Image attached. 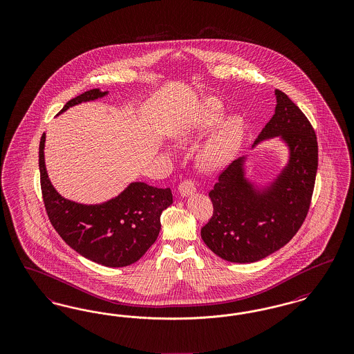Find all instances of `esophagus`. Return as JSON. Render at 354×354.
<instances>
[{"mask_svg":"<svg viewBox=\"0 0 354 354\" xmlns=\"http://www.w3.org/2000/svg\"><path fill=\"white\" fill-rule=\"evenodd\" d=\"M195 191H196V187L194 185V182L189 180V179L183 180V182L180 183V185H179V194H180V196H183V198L192 195Z\"/></svg>","mask_w":354,"mask_h":354,"instance_id":"esophagus-1","label":"esophagus"}]
</instances>
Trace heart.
I'll return each mask as SVG.
<instances>
[{"label": "heart", "instance_id": "1", "mask_svg": "<svg viewBox=\"0 0 354 354\" xmlns=\"http://www.w3.org/2000/svg\"><path fill=\"white\" fill-rule=\"evenodd\" d=\"M225 117V110L219 101L208 98L203 101L196 114L180 131L182 139H194L205 134ZM244 133V120L239 117L228 119L212 135L201 150L199 159L207 169H218L234 155Z\"/></svg>", "mask_w": 354, "mask_h": 354}]
</instances>
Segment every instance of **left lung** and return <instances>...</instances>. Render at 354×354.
Segmentation results:
<instances>
[{
  "instance_id": "8db88e82",
  "label": "left lung",
  "mask_w": 354,
  "mask_h": 354,
  "mask_svg": "<svg viewBox=\"0 0 354 354\" xmlns=\"http://www.w3.org/2000/svg\"><path fill=\"white\" fill-rule=\"evenodd\" d=\"M274 114L254 140L280 138L288 162L266 187L245 176L247 156L234 160L209 191L214 215L202 228L205 245L231 263H254L279 251L306 218L319 166L317 138L303 111L274 90Z\"/></svg>"
}]
</instances>
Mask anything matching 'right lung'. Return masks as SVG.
I'll return each instance as SVG.
<instances>
[{"label": "right lung", "mask_w": 354, "mask_h": 354, "mask_svg": "<svg viewBox=\"0 0 354 354\" xmlns=\"http://www.w3.org/2000/svg\"><path fill=\"white\" fill-rule=\"evenodd\" d=\"M104 95L107 91L88 90L68 101L59 114ZM45 138L42 135L39 143L41 189L54 230L75 252L104 267L119 268L138 261L159 235L160 215L172 204L171 189L133 182L107 202L82 204L68 201L58 194L49 179Z\"/></svg>", "instance_id": "obj_1"}]
</instances>
